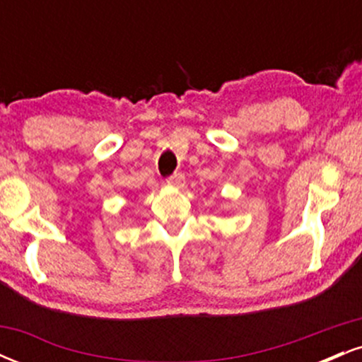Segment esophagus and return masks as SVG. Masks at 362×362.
<instances>
[{"label": "esophagus", "instance_id": "esophagus-1", "mask_svg": "<svg viewBox=\"0 0 362 362\" xmlns=\"http://www.w3.org/2000/svg\"><path fill=\"white\" fill-rule=\"evenodd\" d=\"M167 185L175 187V189H182L185 185V177L182 173H175V175L167 178Z\"/></svg>", "mask_w": 362, "mask_h": 362}]
</instances>
